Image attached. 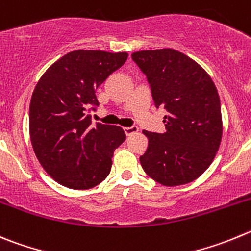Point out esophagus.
Returning <instances> with one entry per match:
<instances>
[{
	"instance_id": "34e87169",
	"label": "esophagus",
	"mask_w": 251,
	"mask_h": 251,
	"mask_svg": "<svg viewBox=\"0 0 251 251\" xmlns=\"http://www.w3.org/2000/svg\"><path fill=\"white\" fill-rule=\"evenodd\" d=\"M124 131H125V134L127 136H131V135L136 134L137 131H139V127L137 126H131V127H124Z\"/></svg>"
}]
</instances>
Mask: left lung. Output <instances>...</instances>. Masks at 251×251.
Wrapping results in <instances>:
<instances>
[{
  "mask_svg": "<svg viewBox=\"0 0 251 251\" xmlns=\"http://www.w3.org/2000/svg\"><path fill=\"white\" fill-rule=\"evenodd\" d=\"M151 87L157 109L164 107L165 132L149 139L140 162L151 179L165 186L194 181L213 162L223 136L220 99L206 71L173 49L131 55Z\"/></svg>",
  "mask_w": 251,
  "mask_h": 251,
  "instance_id": "obj_1",
  "label": "left lung"
}]
</instances>
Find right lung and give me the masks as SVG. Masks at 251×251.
Here are the masks:
<instances>
[{
    "mask_svg": "<svg viewBox=\"0 0 251 251\" xmlns=\"http://www.w3.org/2000/svg\"><path fill=\"white\" fill-rule=\"evenodd\" d=\"M127 53L76 50L47 69L30 103V137L42 168L75 190L91 189L107 177L115 149L125 141L119 126H91L96 89L120 69Z\"/></svg>",
    "mask_w": 251,
    "mask_h": 251,
    "instance_id": "1",
    "label": "right lung"
}]
</instances>
